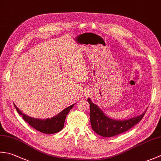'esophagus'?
<instances>
[{
  "mask_svg": "<svg viewBox=\"0 0 161 161\" xmlns=\"http://www.w3.org/2000/svg\"><path fill=\"white\" fill-rule=\"evenodd\" d=\"M90 95V92L89 91H85V93H84V96L85 97H88V95Z\"/></svg>",
  "mask_w": 161,
  "mask_h": 161,
  "instance_id": "1",
  "label": "esophagus"
}]
</instances>
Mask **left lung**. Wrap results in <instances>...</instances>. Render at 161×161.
Listing matches in <instances>:
<instances>
[{
  "mask_svg": "<svg viewBox=\"0 0 161 161\" xmlns=\"http://www.w3.org/2000/svg\"><path fill=\"white\" fill-rule=\"evenodd\" d=\"M90 104V120L92 129L98 135L103 137H113L130 129L141 120L145 112L141 115L124 120H118L108 118L103 111L88 98Z\"/></svg>",
  "mask_w": 161,
  "mask_h": 161,
  "instance_id": "8db88e82",
  "label": "left lung"
}]
</instances>
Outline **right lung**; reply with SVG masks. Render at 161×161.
Wrapping results in <instances>:
<instances>
[{
  "label": "right lung",
  "mask_w": 161,
  "mask_h": 161,
  "mask_svg": "<svg viewBox=\"0 0 161 161\" xmlns=\"http://www.w3.org/2000/svg\"><path fill=\"white\" fill-rule=\"evenodd\" d=\"M75 104H73L70 105V107L64 108L63 111H61L59 114H58L54 117L47 119H37L30 117V116L23 114L15 104L14 107L18 114L22 115L24 120L28 122L34 129L42 133H46V134H51V133L59 132L64 128L66 115L70 111V109L74 107Z\"/></svg>",
  "instance_id": "right-lung-1"
}]
</instances>
